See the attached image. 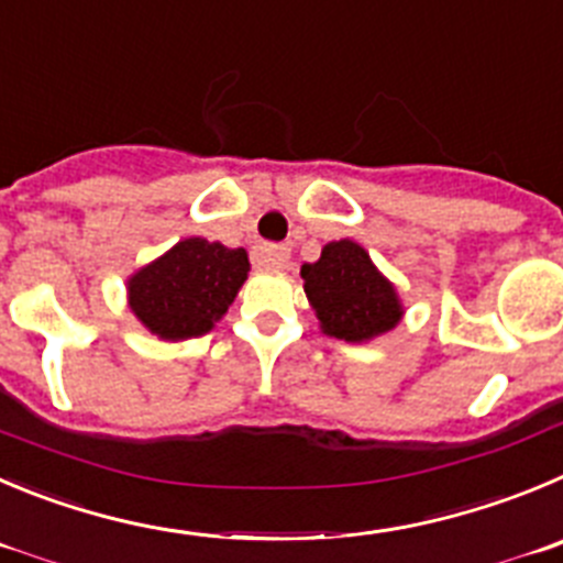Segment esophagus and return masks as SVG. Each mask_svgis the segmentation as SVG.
Instances as JSON below:
<instances>
[{
	"instance_id": "1",
	"label": "esophagus",
	"mask_w": 563,
	"mask_h": 563,
	"mask_svg": "<svg viewBox=\"0 0 563 563\" xmlns=\"http://www.w3.org/2000/svg\"><path fill=\"white\" fill-rule=\"evenodd\" d=\"M288 250L280 244H257L252 250V261L257 266H264V269H283L288 264Z\"/></svg>"
}]
</instances>
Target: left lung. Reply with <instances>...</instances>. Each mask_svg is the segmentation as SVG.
I'll list each match as a JSON object with an SVG mask.
<instances>
[{
    "mask_svg": "<svg viewBox=\"0 0 563 563\" xmlns=\"http://www.w3.org/2000/svg\"><path fill=\"white\" fill-rule=\"evenodd\" d=\"M302 280L319 324L333 339L369 341L402 317L391 283L350 239L324 246L317 264L302 266Z\"/></svg>",
    "mask_w": 563,
    "mask_h": 563,
    "instance_id": "8db88e82",
    "label": "left lung"
}]
</instances>
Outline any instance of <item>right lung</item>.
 <instances>
[{
	"mask_svg": "<svg viewBox=\"0 0 563 563\" xmlns=\"http://www.w3.org/2000/svg\"><path fill=\"white\" fill-rule=\"evenodd\" d=\"M246 272L244 250L186 239L130 280V308L161 339H194L228 313Z\"/></svg>",
	"mask_w": 563,
	"mask_h": 563,
	"instance_id": "add662e5",
	"label": "right lung"
}]
</instances>
